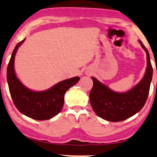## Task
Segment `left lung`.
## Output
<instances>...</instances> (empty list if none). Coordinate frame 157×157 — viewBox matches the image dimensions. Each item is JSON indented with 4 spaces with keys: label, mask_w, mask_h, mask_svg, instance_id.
<instances>
[{
    "label": "left lung",
    "mask_w": 157,
    "mask_h": 157,
    "mask_svg": "<svg viewBox=\"0 0 157 157\" xmlns=\"http://www.w3.org/2000/svg\"><path fill=\"white\" fill-rule=\"evenodd\" d=\"M139 42L147 52V67L143 79L133 89L124 93H116L92 77L93 87L90 101L94 112L100 118L112 122L124 121L140 111L147 101L153 68L149 52L141 41Z\"/></svg>",
    "instance_id": "obj_1"
}]
</instances>
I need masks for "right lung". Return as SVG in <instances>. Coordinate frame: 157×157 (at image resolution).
I'll list each match as a JSON object with an SVG mask.
<instances>
[{"label": "right lung", "mask_w": 157, "mask_h": 157, "mask_svg": "<svg viewBox=\"0 0 157 157\" xmlns=\"http://www.w3.org/2000/svg\"><path fill=\"white\" fill-rule=\"evenodd\" d=\"M25 39L16 44L7 67V81L10 96L19 111L38 121L48 120L61 111L66 91L80 80L75 77L57 83L46 91L34 92L26 88L18 80L14 72V58L18 48Z\"/></svg>", "instance_id": "add662e5"}]
</instances>
